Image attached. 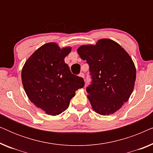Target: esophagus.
Returning <instances> with one entry per match:
<instances>
[{"label":"esophagus","mask_w":153,"mask_h":153,"mask_svg":"<svg viewBox=\"0 0 153 153\" xmlns=\"http://www.w3.org/2000/svg\"><path fill=\"white\" fill-rule=\"evenodd\" d=\"M79 76H80V77H81V78L84 79V74H83V73H80V74H79Z\"/></svg>","instance_id":"esophagus-1"}]
</instances>
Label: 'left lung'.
<instances>
[{"label": "left lung", "mask_w": 153, "mask_h": 153, "mask_svg": "<svg viewBox=\"0 0 153 153\" xmlns=\"http://www.w3.org/2000/svg\"><path fill=\"white\" fill-rule=\"evenodd\" d=\"M77 52L89 65L93 81L86 91L93 109L103 116L116 112L128 101L134 87L132 59L110 39H100L95 45H82Z\"/></svg>", "instance_id": "left-lung-1"}]
</instances>
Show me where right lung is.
Listing matches in <instances>:
<instances>
[{
  "label": "right lung",
  "mask_w": 153,
  "mask_h": 153,
  "mask_svg": "<svg viewBox=\"0 0 153 153\" xmlns=\"http://www.w3.org/2000/svg\"><path fill=\"white\" fill-rule=\"evenodd\" d=\"M71 47L60 49L49 42L37 49L25 62L22 80L28 99L46 114L59 115L68 108L75 91L84 86L83 78L72 74L65 62Z\"/></svg>",
  "instance_id": "right-lung-1"
}]
</instances>
